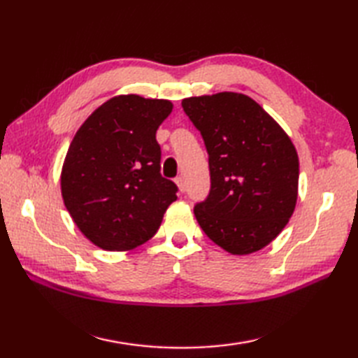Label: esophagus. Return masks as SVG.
<instances>
[{
    "mask_svg": "<svg viewBox=\"0 0 358 358\" xmlns=\"http://www.w3.org/2000/svg\"><path fill=\"white\" fill-rule=\"evenodd\" d=\"M175 183H177L180 192H185L186 191V183H185V178L183 177H177L175 178Z\"/></svg>",
    "mask_w": 358,
    "mask_h": 358,
    "instance_id": "esophagus-1",
    "label": "esophagus"
}]
</instances>
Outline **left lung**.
Returning a JSON list of instances; mask_svg holds the SVG:
<instances>
[{
  "label": "left lung",
  "mask_w": 358,
  "mask_h": 358,
  "mask_svg": "<svg viewBox=\"0 0 358 358\" xmlns=\"http://www.w3.org/2000/svg\"><path fill=\"white\" fill-rule=\"evenodd\" d=\"M183 110L209 155L210 191L194 214L208 237L234 255L268 246L287 224L299 192L291 138L252 98L220 92L185 98Z\"/></svg>",
  "instance_id": "left-lung-1"
}]
</instances>
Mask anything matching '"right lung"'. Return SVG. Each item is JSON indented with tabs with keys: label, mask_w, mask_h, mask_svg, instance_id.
<instances>
[{
	"label": "right lung",
	"mask_w": 358,
	"mask_h": 358,
	"mask_svg": "<svg viewBox=\"0 0 358 358\" xmlns=\"http://www.w3.org/2000/svg\"><path fill=\"white\" fill-rule=\"evenodd\" d=\"M167 100L120 95L101 104L75 134L62 194L78 229L98 248L129 250L158 231L178 187L164 178L157 129Z\"/></svg>",
	"instance_id": "add662e5"
}]
</instances>
